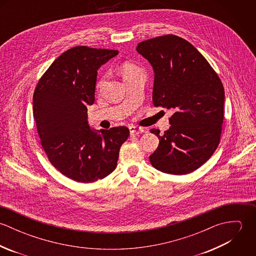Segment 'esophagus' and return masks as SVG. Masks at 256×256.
<instances>
[{
    "instance_id": "1",
    "label": "esophagus",
    "mask_w": 256,
    "mask_h": 256,
    "mask_svg": "<svg viewBox=\"0 0 256 256\" xmlns=\"http://www.w3.org/2000/svg\"><path fill=\"white\" fill-rule=\"evenodd\" d=\"M129 129H130V134L131 135H138V134H141V133L145 132V128L139 127V126H134V125H131L129 127Z\"/></svg>"
}]
</instances>
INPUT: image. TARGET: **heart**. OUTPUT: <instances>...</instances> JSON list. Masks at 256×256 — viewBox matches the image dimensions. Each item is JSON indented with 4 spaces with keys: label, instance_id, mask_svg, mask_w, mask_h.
<instances>
[{
    "label": "heart",
    "instance_id": "1",
    "mask_svg": "<svg viewBox=\"0 0 256 256\" xmlns=\"http://www.w3.org/2000/svg\"><path fill=\"white\" fill-rule=\"evenodd\" d=\"M140 72H143L142 69L138 65H136L132 62L126 61V62H123L120 65V73H121V76H123V78H126L130 76H133V74L140 73ZM106 78V74L100 73L98 74V76L96 78V90H100L104 86Z\"/></svg>",
    "mask_w": 256,
    "mask_h": 256
}]
</instances>
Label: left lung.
Returning <instances> with one entry per match:
<instances>
[{
  "label": "left lung",
  "instance_id": "1",
  "mask_svg": "<svg viewBox=\"0 0 256 256\" xmlns=\"http://www.w3.org/2000/svg\"><path fill=\"white\" fill-rule=\"evenodd\" d=\"M137 51L154 71L152 102L172 108L170 128L150 156L160 172L182 176L205 164L218 148L224 122V90L218 74L187 40L174 34L142 41Z\"/></svg>",
  "mask_w": 256,
  "mask_h": 256
}]
</instances>
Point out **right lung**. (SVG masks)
Instances as JSON below:
<instances>
[{
	"mask_svg": "<svg viewBox=\"0 0 256 256\" xmlns=\"http://www.w3.org/2000/svg\"><path fill=\"white\" fill-rule=\"evenodd\" d=\"M118 50L76 46L42 74L34 94V117L49 162L76 182H94L117 166L120 146L129 137L125 126L94 132L86 106L94 102L98 69Z\"/></svg>",
	"mask_w": 256,
	"mask_h": 256,
	"instance_id": "right-lung-1",
	"label": "right lung"
}]
</instances>
